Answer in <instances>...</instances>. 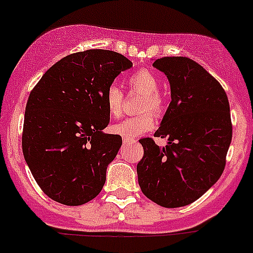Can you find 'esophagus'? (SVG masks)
<instances>
[{"label":"esophagus","instance_id":"34e87169","mask_svg":"<svg viewBox=\"0 0 253 253\" xmlns=\"http://www.w3.org/2000/svg\"><path fill=\"white\" fill-rule=\"evenodd\" d=\"M124 143H128V142H134V138H131V137H124Z\"/></svg>","mask_w":253,"mask_h":253}]
</instances>
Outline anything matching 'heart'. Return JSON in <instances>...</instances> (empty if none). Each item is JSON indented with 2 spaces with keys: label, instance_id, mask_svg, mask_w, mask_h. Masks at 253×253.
Here are the masks:
<instances>
[{
  "label": "heart",
  "instance_id": "obj_1",
  "mask_svg": "<svg viewBox=\"0 0 253 253\" xmlns=\"http://www.w3.org/2000/svg\"><path fill=\"white\" fill-rule=\"evenodd\" d=\"M129 91L142 93L138 103V112L141 115L127 117L124 121L111 126V131L124 137H136L155 127L153 116H161L165 110V98L159 92L160 81L155 73L150 70L141 68L127 79ZM124 106V92L119 86L110 84L105 93V107L111 117H120ZM151 113L150 114L149 112Z\"/></svg>",
  "mask_w": 253,
  "mask_h": 253
}]
</instances>
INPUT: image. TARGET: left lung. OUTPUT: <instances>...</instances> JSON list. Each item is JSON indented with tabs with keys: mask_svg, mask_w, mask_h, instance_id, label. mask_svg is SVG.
I'll return each instance as SVG.
<instances>
[{
	"mask_svg": "<svg viewBox=\"0 0 253 253\" xmlns=\"http://www.w3.org/2000/svg\"><path fill=\"white\" fill-rule=\"evenodd\" d=\"M153 67L171 86V102L155 132L169 142L161 148L141 138L138 185L151 201L174 209L195 202L222 174L232 138L230 103L219 82L191 58L162 57Z\"/></svg>",
	"mask_w": 253,
	"mask_h": 253,
	"instance_id": "8db88e82",
	"label": "left lung"
}]
</instances>
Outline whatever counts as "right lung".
<instances>
[{"label":"right lung","mask_w":253,"mask_h":253,"mask_svg":"<svg viewBox=\"0 0 253 253\" xmlns=\"http://www.w3.org/2000/svg\"><path fill=\"white\" fill-rule=\"evenodd\" d=\"M132 62L108 49L68 55L46 71L31 91L23 121L22 151L41 190L67 206L93 200L122 145L103 133L110 122L105 93Z\"/></svg>","instance_id":"right-lung-1"}]
</instances>
